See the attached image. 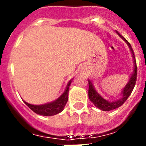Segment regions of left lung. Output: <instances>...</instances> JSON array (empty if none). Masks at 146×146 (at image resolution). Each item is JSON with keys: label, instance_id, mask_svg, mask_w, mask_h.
<instances>
[{"label": "left lung", "instance_id": "1", "mask_svg": "<svg viewBox=\"0 0 146 146\" xmlns=\"http://www.w3.org/2000/svg\"><path fill=\"white\" fill-rule=\"evenodd\" d=\"M116 33L124 41L128 47L129 48V50L132 53V56L133 58V63H134V66H133V72L132 73L131 76L129 78V81L127 82V84L125 86V87L123 89L122 91V97L120 98V99L116 100V101H108V100L104 99V98L102 97L98 92L96 90L95 87H94L92 82L91 80H89V98L90 101H91L95 106L98 108H99L100 110L104 111H109L113 109H116L120 107L123 103H124L127 99L129 98L130 96V94L132 93V92L133 90V88L136 85V76H137V67H136V58H135V55H134L133 50L132 48L131 45L129 44V42H127V40L125 39L124 38L121 36V35L118 33V32L116 31Z\"/></svg>", "mask_w": 146, "mask_h": 146}]
</instances>
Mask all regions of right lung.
Instances as JSON below:
<instances>
[{"instance_id":"add662e5","label":"right lung","mask_w":146,"mask_h":146,"mask_svg":"<svg viewBox=\"0 0 146 146\" xmlns=\"http://www.w3.org/2000/svg\"><path fill=\"white\" fill-rule=\"evenodd\" d=\"M72 80L69 81L68 84L66 86L65 91L61 96H60L57 99L53 102L45 103L43 104H32L28 102H25L23 100L24 103L37 114L42 116H54L57 113H60L64 110V107L66 105V102L68 101V93L69 88L70 86Z\"/></svg>"}]
</instances>
